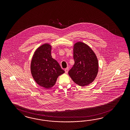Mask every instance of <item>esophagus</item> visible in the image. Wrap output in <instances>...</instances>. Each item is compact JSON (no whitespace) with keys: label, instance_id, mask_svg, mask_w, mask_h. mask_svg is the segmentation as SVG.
Returning <instances> with one entry per match:
<instances>
[{"label":"esophagus","instance_id":"esophagus-1","mask_svg":"<svg viewBox=\"0 0 130 130\" xmlns=\"http://www.w3.org/2000/svg\"><path fill=\"white\" fill-rule=\"evenodd\" d=\"M68 71H69V68H67L65 69V73H68Z\"/></svg>","mask_w":130,"mask_h":130}]
</instances>
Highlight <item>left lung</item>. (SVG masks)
Returning a JSON list of instances; mask_svg holds the SVG:
<instances>
[{"instance_id":"left-lung-1","label":"left lung","mask_w":130,"mask_h":130,"mask_svg":"<svg viewBox=\"0 0 130 130\" xmlns=\"http://www.w3.org/2000/svg\"><path fill=\"white\" fill-rule=\"evenodd\" d=\"M74 64L69 71L73 81L80 86L93 82L98 72V61L91 47L82 42L75 43L73 47Z\"/></svg>"}]
</instances>
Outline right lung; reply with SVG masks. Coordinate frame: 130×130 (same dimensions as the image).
Instances as JSON below:
<instances>
[{
  "label": "right lung",
  "instance_id": "right-lung-1",
  "mask_svg": "<svg viewBox=\"0 0 130 130\" xmlns=\"http://www.w3.org/2000/svg\"><path fill=\"white\" fill-rule=\"evenodd\" d=\"M51 46L45 44L36 51L31 62V72L39 86L48 89L53 86L59 75L65 72L59 63L52 58Z\"/></svg>",
  "mask_w": 130,
  "mask_h": 130
}]
</instances>
